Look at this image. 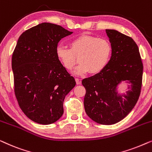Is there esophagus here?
Here are the masks:
<instances>
[{
	"label": "esophagus",
	"instance_id": "1",
	"mask_svg": "<svg viewBox=\"0 0 152 152\" xmlns=\"http://www.w3.org/2000/svg\"><path fill=\"white\" fill-rule=\"evenodd\" d=\"M75 81H76V84H77V85H79V84H81V80H80V79H78V78H75Z\"/></svg>",
	"mask_w": 152,
	"mask_h": 152
}]
</instances>
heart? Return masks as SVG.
<instances>
[{
	"label": "heart",
	"mask_w": 152,
	"mask_h": 152,
	"mask_svg": "<svg viewBox=\"0 0 152 152\" xmlns=\"http://www.w3.org/2000/svg\"><path fill=\"white\" fill-rule=\"evenodd\" d=\"M112 45L107 39L82 34L70 41V48L61 43L55 48V55L62 66L72 70L77 61L80 64L74 70L77 75H84L90 71L96 74L102 71L111 59Z\"/></svg>",
	"instance_id": "heart-1"
}]
</instances>
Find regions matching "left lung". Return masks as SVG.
<instances>
[{
  "label": "left lung",
  "mask_w": 152,
  "mask_h": 152,
  "mask_svg": "<svg viewBox=\"0 0 152 152\" xmlns=\"http://www.w3.org/2000/svg\"><path fill=\"white\" fill-rule=\"evenodd\" d=\"M112 45L107 66L98 73L84 79V105L89 118L101 124H113L124 119L140 96L143 65L134 39L115 30H106ZM127 83L126 94L118 93V85Z\"/></svg>",
  "instance_id": "8db88e82"
}]
</instances>
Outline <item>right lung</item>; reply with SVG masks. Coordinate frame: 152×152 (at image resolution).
<instances>
[{"mask_svg":"<svg viewBox=\"0 0 152 152\" xmlns=\"http://www.w3.org/2000/svg\"><path fill=\"white\" fill-rule=\"evenodd\" d=\"M72 33L58 25L42 23L18 39L12 58L14 92L20 109L37 123L57 121L64 113L66 95L76 84L55 55L59 41Z\"/></svg>","mask_w":152,"mask_h":152,"instance_id":"add662e5","label":"right lung"}]
</instances>
